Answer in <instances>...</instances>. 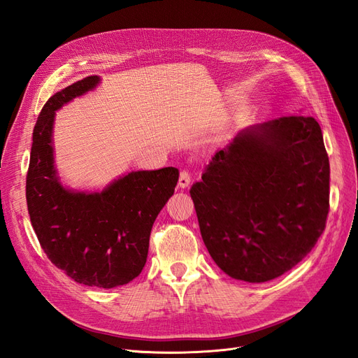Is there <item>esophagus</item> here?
I'll list each match as a JSON object with an SVG mask.
<instances>
[{
	"mask_svg": "<svg viewBox=\"0 0 358 358\" xmlns=\"http://www.w3.org/2000/svg\"><path fill=\"white\" fill-rule=\"evenodd\" d=\"M190 181H192L190 172L189 171H181L180 172V178H178V186L181 189H186V187L190 186Z\"/></svg>",
	"mask_w": 358,
	"mask_h": 358,
	"instance_id": "1",
	"label": "esophagus"
}]
</instances>
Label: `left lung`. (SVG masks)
<instances>
[{
  "instance_id": "1",
  "label": "left lung",
  "mask_w": 358,
  "mask_h": 358,
  "mask_svg": "<svg viewBox=\"0 0 358 358\" xmlns=\"http://www.w3.org/2000/svg\"><path fill=\"white\" fill-rule=\"evenodd\" d=\"M329 182V156L314 117L293 114L241 131L190 189L217 266L247 282L290 271L324 232Z\"/></svg>"
}]
</instances>
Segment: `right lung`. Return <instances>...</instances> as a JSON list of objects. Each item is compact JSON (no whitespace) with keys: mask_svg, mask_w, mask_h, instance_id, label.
Instances as JSON below:
<instances>
[{"mask_svg":"<svg viewBox=\"0 0 358 358\" xmlns=\"http://www.w3.org/2000/svg\"><path fill=\"white\" fill-rule=\"evenodd\" d=\"M98 83V76H89L44 103L32 132L27 203L34 232L57 269L80 284L113 288L141 273L153 223L180 174L172 166L129 172L95 193L62 186L53 162L55 111Z\"/></svg>","mask_w":358,"mask_h":358,"instance_id":"obj_1","label":"right lung"}]
</instances>
